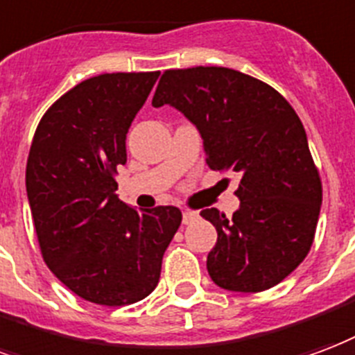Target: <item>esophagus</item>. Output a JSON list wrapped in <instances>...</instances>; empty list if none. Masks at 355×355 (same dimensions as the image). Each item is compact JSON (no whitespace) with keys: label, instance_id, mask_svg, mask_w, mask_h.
Segmentation results:
<instances>
[{"label":"esophagus","instance_id":"34e87169","mask_svg":"<svg viewBox=\"0 0 355 355\" xmlns=\"http://www.w3.org/2000/svg\"><path fill=\"white\" fill-rule=\"evenodd\" d=\"M196 218H198V212L196 211H190V209L182 211V222H184V224H191Z\"/></svg>","mask_w":355,"mask_h":355}]
</instances>
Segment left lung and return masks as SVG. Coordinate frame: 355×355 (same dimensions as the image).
Segmentation results:
<instances>
[{
  "instance_id": "obj_1",
  "label": "left lung",
  "mask_w": 355,
  "mask_h": 355,
  "mask_svg": "<svg viewBox=\"0 0 355 355\" xmlns=\"http://www.w3.org/2000/svg\"><path fill=\"white\" fill-rule=\"evenodd\" d=\"M154 107L171 105L196 125L207 164L241 175L233 218L201 216L216 227L207 269L230 291L269 290L311 250L322 207V180L291 105L269 84L227 67L165 71Z\"/></svg>"
}]
</instances>
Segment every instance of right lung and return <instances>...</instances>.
I'll return each instance as SVG.
<instances>
[{"instance_id": "1", "label": "right lung", "mask_w": 355, "mask_h": 355, "mask_svg": "<svg viewBox=\"0 0 355 355\" xmlns=\"http://www.w3.org/2000/svg\"><path fill=\"white\" fill-rule=\"evenodd\" d=\"M157 77L86 78L44 112L31 141L26 190L44 263L90 303L122 306L152 293L182 222L177 207L139 212L116 196L125 133Z\"/></svg>"}]
</instances>
